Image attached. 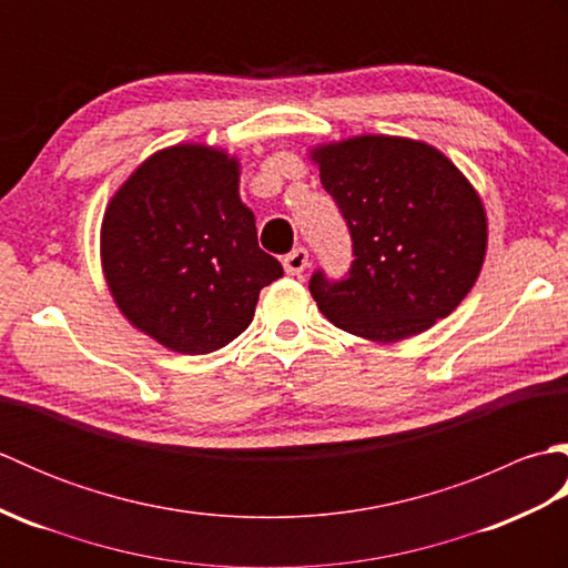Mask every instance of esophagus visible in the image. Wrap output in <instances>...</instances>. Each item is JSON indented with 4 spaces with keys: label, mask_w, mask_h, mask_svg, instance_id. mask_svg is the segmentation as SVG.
Masks as SVG:
<instances>
[{
    "label": "esophagus",
    "mask_w": 568,
    "mask_h": 568,
    "mask_svg": "<svg viewBox=\"0 0 568 568\" xmlns=\"http://www.w3.org/2000/svg\"><path fill=\"white\" fill-rule=\"evenodd\" d=\"M310 265L307 248H295L283 258V268L287 275H300Z\"/></svg>",
    "instance_id": "obj_1"
}]
</instances>
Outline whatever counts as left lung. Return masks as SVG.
I'll return each instance as SVG.
<instances>
[{
  "instance_id": "8db88e82",
  "label": "left lung",
  "mask_w": 568,
  "mask_h": 568,
  "mask_svg": "<svg viewBox=\"0 0 568 568\" xmlns=\"http://www.w3.org/2000/svg\"><path fill=\"white\" fill-rule=\"evenodd\" d=\"M354 241L342 281L310 293L334 327L393 344L452 315L486 258L488 220L466 175L425 141L364 134L310 151Z\"/></svg>"
}]
</instances>
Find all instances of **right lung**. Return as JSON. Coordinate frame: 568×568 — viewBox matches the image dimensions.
Segmentation results:
<instances>
[{"label":"right lung","instance_id":"add662e5","mask_svg":"<svg viewBox=\"0 0 568 568\" xmlns=\"http://www.w3.org/2000/svg\"><path fill=\"white\" fill-rule=\"evenodd\" d=\"M100 256L122 315L187 356L234 342L283 275L239 197L236 155L204 143L155 151L129 175L106 204Z\"/></svg>","mask_w":568,"mask_h":568}]
</instances>
